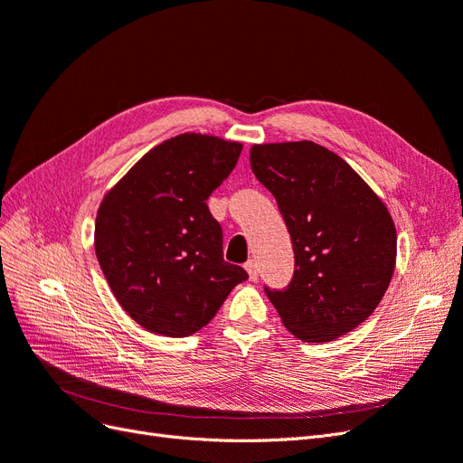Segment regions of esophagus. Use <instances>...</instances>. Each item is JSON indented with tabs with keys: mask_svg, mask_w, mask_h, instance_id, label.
I'll return each mask as SVG.
<instances>
[{
	"mask_svg": "<svg viewBox=\"0 0 463 463\" xmlns=\"http://www.w3.org/2000/svg\"><path fill=\"white\" fill-rule=\"evenodd\" d=\"M245 270L249 274L250 282H257V278H259V266H257V262L255 260H247L245 262Z\"/></svg>",
	"mask_w": 463,
	"mask_h": 463,
	"instance_id": "1",
	"label": "esophagus"
}]
</instances>
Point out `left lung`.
Segmentation results:
<instances>
[{"instance_id": "left-lung-1", "label": "left lung", "mask_w": 463, "mask_h": 463, "mask_svg": "<svg viewBox=\"0 0 463 463\" xmlns=\"http://www.w3.org/2000/svg\"><path fill=\"white\" fill-rule=\"evenodd\" d=\"M250 167L291 235L296 270L284 291L264 288L303 342H332L381 303L396 266L386 204L338 154L313 141L250 146Z\"/></svg>"}]
</instances>
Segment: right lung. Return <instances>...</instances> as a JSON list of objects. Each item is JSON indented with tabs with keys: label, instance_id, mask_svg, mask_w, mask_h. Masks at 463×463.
I'll list each match as a JSON object with an SVG mask.
<instances>
[{
	"label": "right lung",
	"instance_id": "add662e5",
	"mask_svg": "<svg viewBox=\"0 0 463 463\" xmlns=\"http://www.w3.org/2000/svg\"><path fill=\"white\" fill-rule=\"evenodd\" d=\"M243 145L184 133L154 146L111 187L94 223V249L116 299L148 332L184 338L214 318L247 279L223 260L208 197Z\"/></svg>",
	"mask_w": 463,
	"mask_h": 463
}]
</instances>
